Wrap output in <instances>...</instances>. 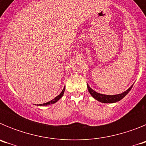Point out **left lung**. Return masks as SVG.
I'll list each match as a JSON object with an SVG mask.
<instances>
[{
  "label": "left lung",
  "instance_id": "obj_1",
  "mask_svg": "<svg viewBox=\"0 0 146 146\" xmlns=\"http://www.w3.org/2000/svg\"><path fill=\"white\" fill-rule=\"evenodd\" d=\"M87 86L89 93L91 94V96H92L95 99H96V100H98L99 102L102 103H114L116 102L120 101L121 99H123V98L126 96V94L129 92L130 90H131L133 86H131L128 90H126V91L123 92L122 94H116V95H105V94H99V93L96 92V91H94L92 88H91L88 85Z\"/></svg>",
  "mask_w": 146,
  "mask_h": 146
}]
</instances>
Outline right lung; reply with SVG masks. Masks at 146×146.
Here are the masks:
<instances>
[{
    "label": "right lung",
    "mask_w": 146,
    "mask_h": 146,
    "mask_svg": "<svg viewBox=\"0 0 146 146\" xmlns=\"http://www.w3.org/2000/svg\"><path fill=\"white\" fill-rule=\"evenodd\" d=\"M64 91H65V87L64 88V89H63V91H61V93H60L59 95H58L55 98V99H53L52 100H51V101L48 102L47 103H44V104H39V106H46V105H49V104H54V103H55L56 102H58L59 100V99H60V98L63 96V95H64Z\"/></svg>",
    "instance_id": "right-lung-1"
}]
</instances>
